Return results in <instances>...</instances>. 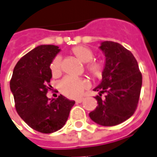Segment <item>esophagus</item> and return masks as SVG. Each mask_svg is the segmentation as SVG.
I'll list each match as a JSON object with an SVG mask.
<instances>
[{
	"label": "esophagus",
	"instance_id": "1",
	"mask_svg": "<svg viewBox=\"0 0 157 157\" xmlns=\"http://www.w3.org/2000/svg\"><path fill=\"white\" fill-rule=\"evenodd\" d=\"M83 100H84V98H77L75 100V102H77V103H80V102H82Z\"/></svg>",
	"mask_w": 157,
	"mask_h": 157
}]
</instances>
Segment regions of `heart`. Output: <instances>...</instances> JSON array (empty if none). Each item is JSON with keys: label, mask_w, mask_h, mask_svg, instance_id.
<instances>
[{"label": "heart", "mask_w": 157, "mask_h": 157, "mask_svg": "<svg viewBox=\"0 0 157 157\" xmlns=\"http://www.w3.org/2000/svg\"><path fill=\"white\" fill-rule=\"evenodd\" d=\"M71 53L77 58L78 60L88 65H86V70L94 76H100L102 71V64L101 62H91L93 59L92 51L85 46H75L71 49ZM50 70L54 76H58L61 73V59L59 56L55 57L50 65ZM89 86V83L86 80L77 78L74 76H65L59 82L60 92L68 98H75L82 95L83 91Z\"/></svg>", "instance_id": "obj_1"}]
</instances>
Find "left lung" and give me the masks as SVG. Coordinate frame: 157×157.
<instances>
[{
	"instance_id": "left-lung-1",
	"label": "left lung",
	"mask_w": 157,
	"mask_h": 157,
	"mask_svg": "<svg viewBox=\"0 0 157 157\" xmlns=\"http://www.w3.org/2000/svg\"><path fill=\"white\" fill-rule=\"evenodd\" d=\"M105 55L100 84L93 89L98 106L89 113L92 121L102 126L119 124L131 117L138 104L142 75L131 52L118 43L104 41L99 46ZM106 93L105 98L101 96Z\"/></svg>"
}]
</instances>
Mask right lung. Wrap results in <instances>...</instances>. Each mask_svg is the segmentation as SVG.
I'll use <instances>...</instances> for the list:
<instances>
[{
	"instance_id": "add662e5",
	"label": "right lung",
	"mask_w": 157,
	"mask_h": 157,
	"mask_svg": "<svg viewBox=\"0 0 157 157\" xmlns=\"http://www.w3.org/2000/svg\"><path fill=\"white\" fill-rule=\"evenodd\" d=\"M59 51L55 45L37 46L17 63L10 82L19 116L31 128L44 134L60 129L75 104V101L63 95L52 100L46 96L50 89V64Z\"/></svg>"
}]
</instances>
